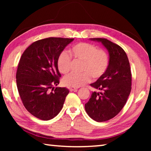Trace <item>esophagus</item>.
Segmentation results:
<instances>
[{"label": "esophagus", "mask_w": 151, "mask_h": 151, "mask_svg": "<svg viewBox=\"0 0 151 151\" xmlns=\"http://www.w3.org/2000/svg\"><path fill=\"white\" fill-rule=\"evenodd\" d=\"M78 88H77V87H70V88H69V90L70 91H76Z\"/></svg>", "instance_id": "esophagus-1"}]
</instances>
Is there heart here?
<instances>
[{
  "label": "heart",
  "instance_id": "heart-1",
  "mask_svg": "<svg viewBox=\"0 0 151 151\" xmlns=\"http://www.w3.org/2000/svg\"><path fill=\"white\" fill-rule=\"evenodd\" d=\"M70 54L75 59L83 61L80 74L70 73L65 76L63 84L72 87H79L90 81L91 75L94 79L103 76L108 68L109 57L106 52L98 49L96 46L87 42H80L73 46ZM71 58L68 53L63 50L57 58V66L59 72L66 74L70 70Z\"/></svg>",
  "mask_w": 151,
  "mask_h": 151
}]
</instances>
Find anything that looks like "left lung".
<instances>
[{
  "mask_svg": "<svg viewBox=\"0 0 151 151\" xmlns=\"http://www.w3.org/2000/svg\"><path fill=\"white\" fill-rule=\"evenodd\" d=\"M108 50L109 65L105 73L91 86L92 93L85 108L88 115L97 122L109 121L118 114L126 104L131 91V71L126 52L106 39L93 38Z\"/></svg>",
  "mask_w": 151,
  "mask_h": 151,
  "instance_id": "1",
  "label": "left lung"
}]
</instances>
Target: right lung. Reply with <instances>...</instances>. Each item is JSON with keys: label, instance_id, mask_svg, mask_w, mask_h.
Wrapping results in <instances>:
<instances>
[{"label": "right lung", "instance_id": "1", "mask_svg": "<svg viewBox=\"0 0 151 151\" xmlns=\"http://www.w3.org/2000/svg\"><path fill=\"white\" fill-rule=\"evenodd\" d=\"M73 40L57 37L39 40L24 50L19 60L16 78L20 97L27 111L40 120L48 121L57 116L69 93L68 88L54 86L59 84L61 76L58 55Z\"/></svg>", "mask_w": 151, "mask_h": 151}]
</instances>
